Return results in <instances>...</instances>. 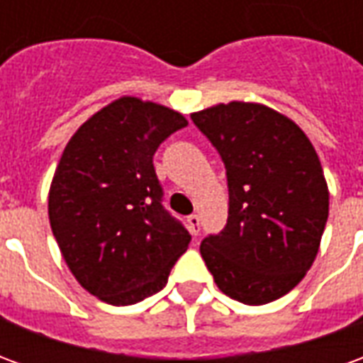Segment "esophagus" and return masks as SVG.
<instances>
[{"label": "esophagus", "mask_w": 363, "mask_h": 363, "mask_svg": "<svg viewBox=\"0 0 363 363\" xmlns=\"http://www.w3.org/2000/svg\"><path fill=\"white\" fill-rule=\"evenodd\" d=\"M186 223H189V229H190V233H192V235H198V233H200V218H198L196 213L189 216Z\"/></svg>", "instance_id": "esophagus-1"}]
</instances>
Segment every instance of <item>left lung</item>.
<instances>
[{
    "label": "left lung",
    "mask_w": 363,
    "mask_h": 363,
    "mask_svg": "<svg viewBox=\"0 0 363 363\" xmlns=\"http://www.w3.org/2000/svg\"><path fill=\"white\" fill-rule=\"evenodd\" d=\"M225 165L228 223L200 255L225 296L264 305L303 280L319 252L328 189L319 155L294 120L231 101L190 114Z\"/></svg>",
    "instance_id": "8db88e82"
}]
</instances>
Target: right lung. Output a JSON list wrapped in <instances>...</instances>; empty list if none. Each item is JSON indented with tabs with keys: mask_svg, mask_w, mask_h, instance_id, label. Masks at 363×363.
Instances as JSON below:
<instances>
[{
	"mask_svg": "<svg viewBox=\"0 0 363 363\" xmlns=\"http://www.w3.org/2000/svg\"><path fill=\"white\" fill-rule=\"evenodd\" d=\"M189 124L181 112L120 96L72 135L48 194L52 233L75 280L111 305L165 288L190 233L167 212L153 155Z\"/></svg>",
	"mask_w": 363,
	"mask_h": 363,
	"instance_id": "1",
	"label": "right lung"
}]
</instances>
